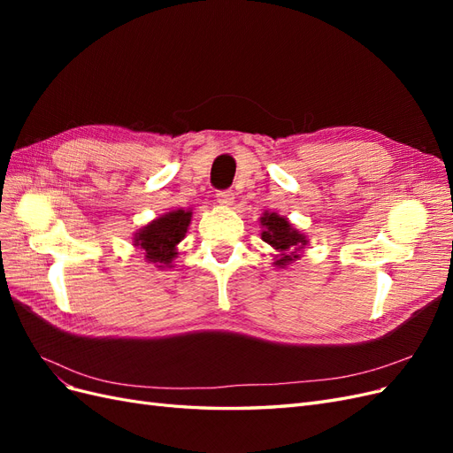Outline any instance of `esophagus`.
<instances>
[{
    "label": "esophagus",
    "mask_w": 453,
    "mask_h": 453,
    "mask_svg": "<svg viewBox=\"0 0 453 453\" xmlns=\"http://www.w3.org/2000/svg\"><path fill=\"white\" fill-rule=\"evenodd\" d=\"M217 202L228 208V205L234 203V193L232 190H221V193H217Z\"/></svg>",
    "instance_id": "esophagus-1"
}]
</instances>
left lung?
<instances>
[{
    "mask_svg": "<svg viewBox=\"0 0 453 453\" xmlns=\"http://www.w3.org/2000/svg\"><path fill=\"white\" fill-rule=\"evenodd\" d=\"M258 221L260 228H263L260 238L278 251L273 266L287 268L300 260V255L308 245V238L296 226H293L289 219L276 211H265Z\"/></svg>",
    "mask_w": 453,
    "mask_h": 453,
    "instance_id": "1",
    "label": "left lung"
}]
</instances>
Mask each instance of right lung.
<instances>
[{
	"label": "right lung",
	"mask_w": 453,
	"mask_h": 453,
	"mask_svg": "<svg viewBox=\"0 0 453 453\" xmlns=\"http://www.w3.org/2000/svg\"><path fill=\"white\" fill-rule=\"evenodd\" d=\"M190 219H193L190 208L166 211L135 232L132 242L135 248L143 251L149 265L157 266L158 270L172 268L173 258L180 255L177 245L187 236Z\"/></svg>",
	"instance_id": "1"
}]
</instances>
